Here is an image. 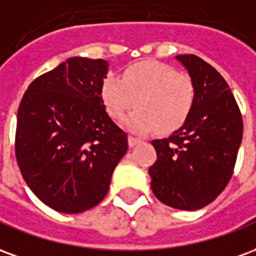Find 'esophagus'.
<instances>
[{
    "mask_svg": "<svg viewBox=\"0 0 256 256\" xmlns=\"http://www.w3.org/2000/svg\"><path fill=\"white\" fill-rule=\"evenodd\" d=\"M128 146H134V145H137L138 142H141V140L137 138V137H133V136H128Z\"/></svg>",
    "mask_w": 256,
    "mask_h": 256,
    "instance_id": "obj_1",
    "label": "esophagus"
}]
</instances>
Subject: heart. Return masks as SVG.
Wrapping results in <instances>:
<instances>
[{"mask_svg": "<svg viewBox=\"0 0 256 256\" xmlns=\"http://www.w3.org/2000/svg\"><path fill=\"white\" fill-rule=\"evenodd\" d=\"M194 98L192 79L159 62L133 64L122 78L110 75L101 88L102 104L115 120L122 119L136 106H140L124 122L136 133L176 132L186 122Z\"/></svg>", "mask_w": 256, "mask_h": 256, "instance_id": "heart-1", "label": "heart"}]
</instances>
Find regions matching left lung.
<instances>
[{"instance_id":"obj_1","label":"left lung","mask_w":256,"mask_h":256,"mask_svg":"<svg viewBox=\"0 0 256 256\" xmlns=\"http://www.w3.org/2000/svg\"><path fill=\"white\" fill-rule=\"evenodd\" d=\"M196 90L192 112L168 138L154 140L158 159L150 188L172 208H203L230 181L242 138V119L229 84L194 54H178Z\"/></svg>"}]
</instances>
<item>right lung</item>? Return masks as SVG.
<instances>
[{
  "mask_svg": "<svg viewBox=\"0 0 256 256\" xmlns=\"http://www.w3.org/2000/svg\"><path fill=\"white\" fill-rule=\"evenodd\" d=\"M102 58H71L34 79L18 110L14 152L20 172L48 207L78 214L106 198L128 136L101 100Z\"/></svg>",
  "mask_w": 256,
  "mask_h": 256,
  "instance_id": "right-lung-1",
  "label": "right lung"
}]
</instances>
